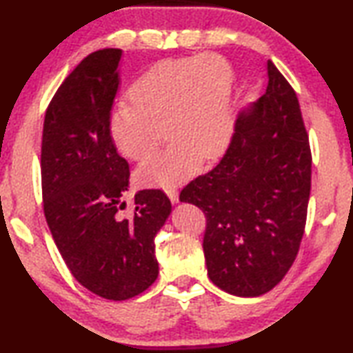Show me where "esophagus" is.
Wrapping results in <instances>:
<instances>
[{
    "label": "esophagus",
    "instance_id": "esophagus-1",
    "mask_svg": "<svg viewBox=\"0 0 353 353\" xmlns=\"http://www.w3.org/2000/svg\"><path fill=\"white\" fill-rule=\"evenodd\" d=\"M166 194H168V198H170V201L172 202V204H177V202H179V193H177L176 188H168V190H166Z\"/></svg>",
    "mask_w": 353,
    "mask_h": 353
}]
</instances>
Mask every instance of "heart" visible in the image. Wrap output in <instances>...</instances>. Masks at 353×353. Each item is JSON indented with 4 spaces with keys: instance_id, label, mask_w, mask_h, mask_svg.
Returning a JSON list of instances; mask_svg holds the SVG:
<instances>
[{
    "instance_id": "b5f03b06",
    "label": "heart",
    "mask_w": 353,
    "mask_h": 353,
    "mask_svg": "<svg viewBox=\"0 0 353 353\" xmlns=\"http://www.w3.org/2000/svg\"><path fill=\"white\" fill-rule=\"evenodd\" d=\"M234 70L224 57L204 54L155 63L128 90L130 105L113 110L109 139L119 155L141 162L163 139L172 145L137 171L145 187L171 188L213 160L235 130Z\"/></svg>"
}]
</instances>
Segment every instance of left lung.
Segmentation results:
<instances>
[{"mask_svg":"<svg viewBox=\"0 0 353 353\" xmlns=\"http://www.w3.org/2000/svg\"><path fill=\"white\" fill-rule=\"evenodd\" d=\"M266 70V92L238 115L224 157L179 198L205 213L208 277L238 297L265 294L290 271L312 188V152L296 92L271 61Z\"/></svg>","mask_w":353,"mask_h":353,"instance_id":"1","label":"left lung"}]
</instances>
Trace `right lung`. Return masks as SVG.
<instances>
[{"label":"right lung","instance_id":"right-lung-1","mask_svg":"<svg viewBox=\"0 0 353 353\" xmlns=\"http://www.w3.org/2000/svg\"><path fill=\"white\" fill-rule=\"evenodd\" d=\"M123 51L92 52L59 87L41 137V190L48 227L73 277L109 301L141 294L159 276L154 238L171 213L162 190L135 193L123 218L129 163L107 123L119 85Z\"/></svg>","mask_w":353,"mask_h":353}]
</instances>
